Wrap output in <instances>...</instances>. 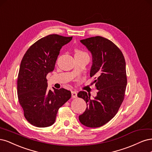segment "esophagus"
Segmentation results:
<instances>
[{"mask_svg":"<svg viewBox=\"0 0 152 152\" xmlns=\"http://www.w3.org/2000/svg\"><path fill=\"white\" fill-rule=\"evenodd\" d=\"M71 94H72V99H75V98L77 97V93L76 91H71Z\"/></svg>","mask_w":152,"mask_h":152,"instance_id":"esophagus-1","label":"esophagus"}]
</instances>
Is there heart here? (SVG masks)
Wrapping results in <instances>:
<instances>
[{"label": "heart", "instance_id": "1", "mask_svg": "<svg viewBox=\"0 0 152 152\" xmlns=\"http://www.w3.org/2000/svg\"><path fill=\"white\" fill-rule=\"evenodd\" d=\"M85 53H84L83 52L81 51L79 49H76L75 50V56L76 55H81V54H85Z\"/></svg>", "mask_w": 152, "mask_h": 152}]
</instances>
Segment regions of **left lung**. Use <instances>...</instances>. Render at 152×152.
<instances>
[{
    "label": "left lung",
    "mask_w": 152,
    "mask_h": 152,
    "mask_svg": "<svg viewBox=\"0 0 152 152\" xmlns=\"http://www.w3.org/2000/svg\"><path fill=\"white\" fill-rule=\"evenodd\" d=\"M92 56L90 76L95 77L96 96L81 91L77 96L84 100L87 107L79 116L81 123L89 128H99L107 123L117 114L123 102L127 85L126 62L115 44L102 37L80 40Z\"/></svg>",
    "instance_id": "left-lung-1"
}]
</instances>
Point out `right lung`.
<instances>
[{"label":"right lung","mask_w":152,"mask_h":152,"mask_svg":"<svg viewBox=\"0 0 152 152\" xmlns=\"http://www.w3.org/2000/svg\"><path fill=\"white\" fill-rule=\"evenodd\" d=\"M72 37L48 35L36 42L23 56L18 77V96L24 115L38 128L52 126L58 109L71 97L64 88L48 90L47 75L54 69L62 46Z\"/></svg>","instance_id":"1"}]
</instances>
